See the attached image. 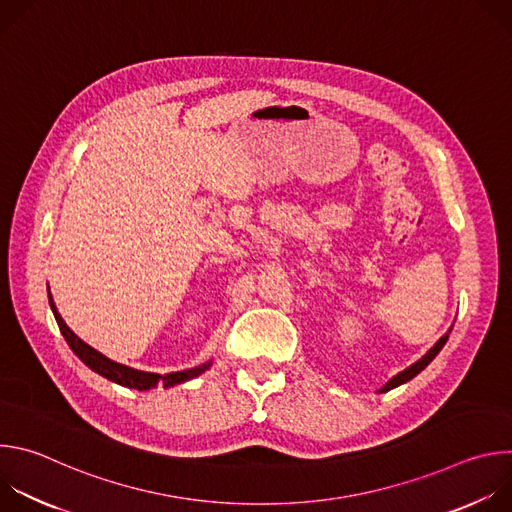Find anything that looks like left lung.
<instances>
[{
    "mask_svg": "<svg viewBox=\"0 0 512 512\" xmlns=\"http://www.w3.org/2000/svg\"><path fill=\"white\" fill-rule=\"evenodd\" d=\"M450 332H452V328L440 338V340H437L417 362H413L411 364V367H407L405 371H401V373H397L393 379H389L377 393H387V391H391V389H395V387H399V385H403V383H407V381H411L413 377H417L425 367H427V364L437 356V354H440V350L444 348V344L448 342V336H450Z\"/></svg>",
    "mask_w": 512,
    "mask_h": 512,
    "instance_id": "obj_1",
    "label": "left lung"
}]
</instances>
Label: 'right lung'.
<instances>
[{
	"label": "right lung",
	"instance_id": "1",
	"mask_svg": "<svg viewBox=\"0 0 512 512\" xmlns=\"http://www.w3.org/2000/svg\"><path fill=\"white\" fill-rule=\"evenodd\" d=\"M48 302H50V310L56 318V324L66 340V344L70 346V350L75 352L91 371H95L97 375L121 385V387H129V389H137V391H150L156 389L158 385L164 387H174L180 383H186L190 379H196L198 375H202L204 371H208L212 367V360L200 364V367L194 369H186V371H176V373H168V375H158V373H145V371H137L131 367H125L121 362H115L111 358H107L105 354H101L99 350H95L93 346H89L87 342H83L75 332H72L66 322L62 320V316L56 310V304L52 300L50 287H48Z\"/></svg>",
	"mask_w": 512,
	"mask_h": 512
}]
</instances>
